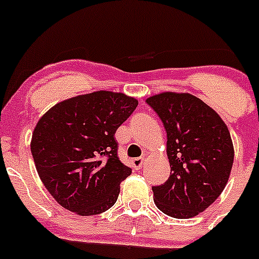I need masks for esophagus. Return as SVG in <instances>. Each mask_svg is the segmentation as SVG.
<instances>
[{
    "label": "esophagus",
    "instance_id": "esophagus-1",
    "mask_svg": "<svg viewBox=\"0 0 259 259\" xmlns=\"http://www.w3.org/2000/svg\"><path fill=\"white\" fill-rule=\"evenodd\" d=\"M144 163H145V158H144V156H140V158H135V159H132V160H131V164L134 165V168H136V169H140V168H142Z\"/></svg>",
    "mask_w": 259,
    "mask_h": 259
}]
</instances>
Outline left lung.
<instances>
[{
  "label": "left lung",
  "mask_w": 259,
  "mask_h": 259,
  "mask_svg": "<svg viewBox=\"0 0 259 259\" xmlns=\"http://www.w3.org/2000/svg\"><path fill=\"white\" fill-rule=\"evenodd\" d=\"M146 103L167 132L170 176L153 186L158 209L175 218H191L221 195L234 163L229 128L210 106L194 95L163 92Z\"/></svg>",
  "instance_id": "8db88e82"
}]
</instances>
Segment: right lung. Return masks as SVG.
<instances>
[{
	"instance_id": "add662e5",
	"label": "right lung",
	"mask_w": 259,
	"mask_h": 259,
	"mask_svg": "<svg viewBox=\"0 0 259 259\" xmlns=\"http://www.w3.org/2000/svg\"><path fill=\"white\" fill-rule=\"evenodd\" d=\"M137 104L124 94L97 91L61 101L38 120L30 151L39 179L61 207L92 215L115 204L132 169L118 158L114 134Z\"/></svg>"
}]
</instances>
